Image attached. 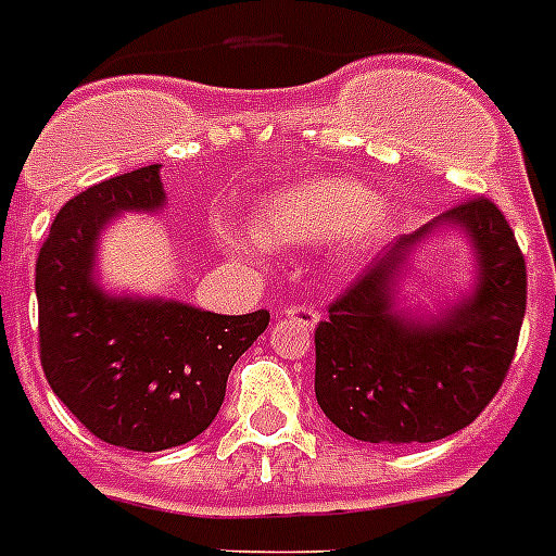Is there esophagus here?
Masks as SVG:
<instances>
[{
    "instance_id": "esophagus-1",
    "label": "esophagus",
    "mask_w": 556,
    "mask_h": 556,
    "mask_svg": "<svg viewBox=\"0 0 556 556\" xmlns=\"http://www.w3.org/2000/svg\"><path fill=\"white\" fill-rule=\"evenodd\" d=\"M283 317H289V320H295V324L306 326V329H312V326L320 320V312L315 309V306H309V303H289V306H283Z\"/></svg>"
}]
</instances>
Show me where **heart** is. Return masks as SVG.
Returning <instances> with one entry per match:
<instances>
[{
  "instance_id": "1",
  "label": "heart",
  "mask_w": 556,
  "mask_h": 556,
  "mask_svg": "<svg viewBox=\"0 0 556 556\" xmlns=\"http://www.w3.org/2000/svg\"><path fill=\"white\" fill-rule=\"evenodd\" d=\"M388 222V211L377 205V193L354 179L320 177L292 185L261 205L255 232L267 244H315L337 236L374 239ZM255 236H239L244 253L255 255Z\"/></svg>"
}]
</instances>
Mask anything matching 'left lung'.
Segmentation results:
<instances>
[{"mask_svg": "<svg viewBox=\"0 0 556 556\" xmlns=\"http://www.w3.org/2000/svg\"><path fill=\"white\" fill-rule=\"evenodd\" d=\"M441 220L464 226L479 250L477 295L450 316L414 325L390 309L406 250ZM526 315V258L486 197L455 202L402 236L329 303L315 329L317 405L351 439L427 444L483 414L504 386Z\"/></svg>", "mask_w": 556, "mask_h": 556, "instance_id": "8db88e82", "label": "left lung"}]
</instances>
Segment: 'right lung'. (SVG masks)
Listing matches in <instances>:
<instances>
[{
    "mask_svg": "<svg viewBox=\"0 0 556 556\" xmlns=\"http://www.w3.org/2000/svg\"><path fill=\"white\" fill-rule=\"evenodd\" d=\"M160 165L80 191L59 211L36 261L39 357L70 414L115 447L188 444L219 414L230 368L269 312L213 315L177 301L106 298L89 278L109 216L163 205Z\"/></svg>",
    "mask_w": 556,
    "mask_h": 556,
    "instance_id": "right-lung-1",
    "label": "right lung"
}]
</instances>
